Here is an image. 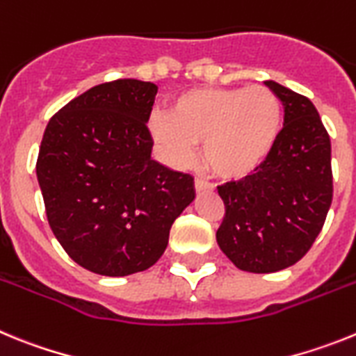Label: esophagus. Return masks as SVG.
Masks as SVG:
<instances>
[{"mask_svg":"<svg viewBox=\"0 0 356 356\" xmlns=\"http://www.w3.org/2000/svg\"><path fill=\"white\" fill-rule=\"evenodd\" d=\"M194 187H196V193H205V191H212V184L207 180H201V178H197L196 181H194Z\"/></svg>","mask_w":356,"mask_h":356,"instance_id":"esophagus-1","label":"esophagus"}]
</instances>
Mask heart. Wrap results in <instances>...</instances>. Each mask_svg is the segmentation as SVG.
Returning <instances> with one entry per match:
<instances>
[{
    "label": "heart",
    "instance_id": "obj_1",
    "mask_svg": "<svg viewBox=\"0 0 356 356\" xmlns=\"http://www.w3.org/2000/svg\"><path fill=\"white\" fill-rule=\"evenodd\" d=\"M282 127V105L262 85L248 89H193L178 96L168 115H155L149 130L171 163L191 159L194 144L212 172L238 178L271 153Z\"/></svg>",
    "mask_w": 356,
    "mask_h": 356
}]
</instances>
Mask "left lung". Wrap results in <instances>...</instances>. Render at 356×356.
I'll list each match as a JSON object with an SVG mask.
<instances>
[{
    "label": "left lung",
    "mask_w": 356,
    "mask_h": 356,
    "mask_svg": "<svg viewBox=\"0 0 356 356\" xmlns=\"http://www.w3.org/2000/svg\"><path fill=\"white\" fill-rule=\"evenodd\" d=\"M266 85L284 105V128L253 175L217 187L226 210L217 244L248 273H276L303 259L333 196L332 144L314 103L276 81Z\"/></svg>",
    "instance_id": "8db88e82"
}]
</instances>
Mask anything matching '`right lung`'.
Listing matches in <instances>:
<instances>
[{
    "label": "right lung",
    "instance_id": "right-lung-1",
    "mask_svg": "<svg viewBox=\"0 0 356 356\" xmlns=\"http://www.w3.org/2000/svg\"><path fill=\"white\" fill-rule=\"evenodd\" d=\"M151 81L96 85L49 119L37 180L56 241L103 276L146 271L193 203L194 178L151 159Z\"/></svg>",
    "mask_w": 356,
    "mask_h": 356
}]
</instances>
